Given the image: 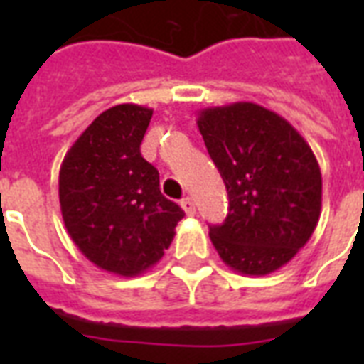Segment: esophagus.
Instances as JSON below:
<instances>
[{
    "label": "esophagus",
    "instance_id": "1",
    "mask_svg": "<svg viewBox=\"0 0 364 364\" xmlns=\"http://www.w3.org/2000/svg\"><path fill=\"white\" fill-rule=\"evenodd\" d=\"M181 208L183 210H185V213H187V215H196V204H194V200L193 198H183L181 200Z\"/></svg>",
    "mask_w": 364,
    "mask_h": 364
}]
</instances>
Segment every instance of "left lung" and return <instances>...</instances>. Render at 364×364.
<instances>
[{
  "label": "left lung",
  "instance_id": "left-lung-1",
  "mask_svg": "<svg viewBox=\"0 0 364 364\" xmlns=\"http://www.w3.org/2000/svg\"><path fill=\"white\" fill-rule=\"evenodd\" d=\"M196 124L228 193L227 219L210 227L213 247L234 272H276L321 215L316 154L291 122L253 102L202 109Z\"/></svg>",
  "mask_w": 364,
  "mask_h": 364
}]
</instances>
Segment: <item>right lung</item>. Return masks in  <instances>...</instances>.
<instances>
[{"label": "right lung", "instance_id": "obj_1", "mask_svg": "<svg viewBox=\"0 0 364 364\" xmlns=\"http://www.w3.org/2000/svg\"><path fill=\"white\" fill-rule=\"evenodd\" d=\"M153 109L104 111L65 153L60 210L68 234L90 262L122 277L154 266L185 211L160 193L159 170L139 153Z\"/></svg>", "mask_w": 364, "mask_h": 364}]
</instances>
